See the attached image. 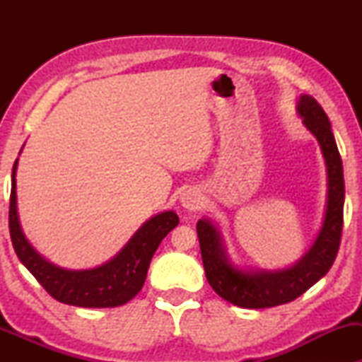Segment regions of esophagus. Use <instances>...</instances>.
Listing matches in <instances>:
<instances>
[{
    "mask_svg": "<svg viewBox=\"0 0 362 362\" xmlns=\"http://www.w3.org/2000/svg\"><path fill=\"white\" fill-rule=\"evenodd\" d=\"M180 202H181V206L185 207V209L196 211L197 207L201 206V194H199V191H196V189L185 191L181 194V197H180Z\"/></svg>",
    "mask_w": 362,
    "mask_h": 362,
    "instance_id": "1",
    "label": "esophagus"
}]
</instances>
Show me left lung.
Segmentation results:
<instances>
[{
	"mask_svg": "<svg viewBox=\"0 0 362 362\" xmlns=\"http://www.w3.org/2000/svg\"><path fill=\"white\" fill-rule=\"evenodd\" d=\"M296 113L306 130L318 140L328 176L323 221L308 250L295 264L281 269L242 267L227 254L219 224L211 217L197 221L196 229L206 279L217 295L240 308H270L298 298L328 274L338 254L344 207L343 161L328 115L320 103L303 93L296 100Z\"/></svg>",
	"mask_w": 362,
	"mask_h": 362,
	"instance_id": "8db88e82",
	"label": "left lung"
}]
</instances>
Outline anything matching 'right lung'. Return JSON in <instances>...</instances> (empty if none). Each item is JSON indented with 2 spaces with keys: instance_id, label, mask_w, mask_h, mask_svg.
Returning a JSON list of instances; mask_svg holds the SVG:
<instances>
[{
  "instance_id": "add662e5",
  "label": "right lung",
  "mask_w": 362,
  "mask_h": 362,
  "mask_svg": "<svg viewBox=\"0 0 362 362\" xmlns=\"http://www.w3.org/2000/svg\"><path fill=\"white\" fill-rule=\"evenodd\" d=\"M16 170L18 160L14 161L11 175L9 234L18 259L44 290L61 303L82 308H115L136 296L145 284L148 267L158 245L180 224L176 212L163 211L143 222L130 240L102 265L81 270L64 269L39 254L24 235L18 214Z\"/></svg>"
}]
</instances>
